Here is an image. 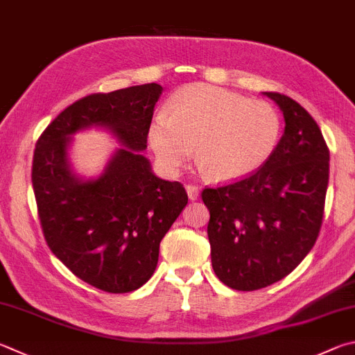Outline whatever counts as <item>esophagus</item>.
Masks as SVG:
<instances>
[{"mask_svg":"<svg viewBox=\"0 0 355 355\" xmlns=\"http://www.w3.org/2000/svg\"><path fill=\"white\" fill-rule=\"evenodd\" d=\"M186 192H188L189 200H192V202H194V200H197L198 196H200V188H198V186H196V184H188V186H186Z\"/></svg>","mask_w":355,"mask_h":355,"instance_id":"obj_1","label":"esophagus"}]
</instances>
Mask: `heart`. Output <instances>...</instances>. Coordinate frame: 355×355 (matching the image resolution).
<instances>
[{
  "mask_svg": "<svg viewBox=\"0 0 355 355\" xmlns=\"http://www.w3.org/2000/svg\"><path fill=\"white\" fill-rule=\"evenodd\" d=\"M281 133V116L268 102L192 83L171 96L167 114L152 119L147 139L167 169H180L196 147L203 175L230 183L262 169L278 149Z\"/></svg>",
  "mask_w": 355,
  "mask_h": 355,
  "instance_id": "1",
  "label": "heart"
}]
</instances>
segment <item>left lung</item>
Returning <instances> with one entry per match:
<instances>
[{"label": "left lung", "instance_id": "1", "mask_svg": "<svg viewBox=\"0 0 355 355\" xmlns=\"http://www.w3.org/2000/svg\"><path fill=\"white\" fill-rule=\"evenodd\" d=\"M263 94L284 114L275 155L251 177L202 192L212 268L242 292L275 284L309 254L329 182V149L317 122L288 96Z\"/></svg>", "mask_w": 355, "mask_h": 355}]
</instances>
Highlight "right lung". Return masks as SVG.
Instances as JSON below:
<instances>
[{
  "label": "right lung",
  "mask_w": 355,
  "mask_h": 355,
  "mask_svg": "<svg viewBox=\"0 0 355 355\" xmlns=\"http://www.w3.org/2000/svg\"><path fill=\"white\" fill-rule=\"evenodd\" d=\"M163 94L146 83L92 94L65 108L37 141L32 186L44 239L77 278L108 293H127L150 279L159 242L188 205L183 184L157 177L147 130ZM101 128L121 148L99 176L82 178L69 149L76 132Z\"/></svg>",
  "instance_id": "1"
}]
</instances>
